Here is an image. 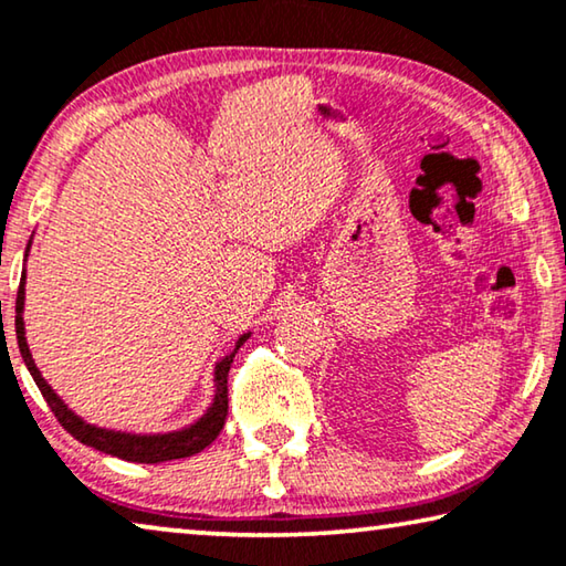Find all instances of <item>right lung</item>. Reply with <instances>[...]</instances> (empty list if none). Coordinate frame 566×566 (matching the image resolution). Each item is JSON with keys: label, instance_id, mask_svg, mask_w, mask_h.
Returning <instances> with one entry per match:
<instances>
[{"label": "right lung", "instance_id": "obj_1", "mask_svg": "<svg viewBox=\"0 0 566 566\" xmlns=\"http://www.w3.org/2000/svg\"><path fill=\"white\" fill-rule=\"evenodd\" d=\"M30 249V247H27ZM24 274L20 282V292H17V317H14V327H17V345H20L22 360L30 370L32 380L38 382V388L42 392V398L48 400L50 410L55 412V418L62 423V428L67 430L70 436H75L80 443H85L95 451L118 455L123 461H133V463H164V461H176V459H188V455L203 451L206 446L217 441V436L221 433L223 423H227V412H229V370L231 363H234L237 349L247 343L251 332L241 335L237 339V345L231 353L223 357V360L217 363V370H213V385H217V396H213V402L209 410L196 420L193 426L181 428V430H170V433H120V430H107V428H97L85 423L83 418L75 416L65 402L60 400L55 390L50 388L48 380L42 378V373L38 370V365L32 360L30 347H27V337H24Z\"/></svg>", "mask_w": 566, "mask_h": 566}]
</instances>
